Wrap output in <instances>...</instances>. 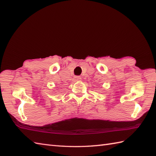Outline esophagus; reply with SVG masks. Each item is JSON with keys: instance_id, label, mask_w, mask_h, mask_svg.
<instances>
[{"instance_id": "1", "label": "esophagus", "mask_w": 156, "mask_h": 156, "mask_svg": "<svg viewBox=\"0 0 156 156\" xmlns=\"http://www.w3.org/2000/svg\"><path fill=\"white\" fill-rule=\"evenodd\" d=\"M81 77L80 76H75L74 78V81H80L81 80Z\"/></svg>"}]
</instances>
